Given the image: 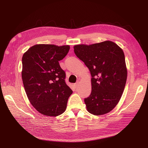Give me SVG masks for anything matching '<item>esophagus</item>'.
<instances>
[{"label": "esophagus", "instance_id": "1", "mask_svg": "<svg viewBox=\"0 0 148 148\" xmlns=\"http://www.w3.org/2000/svg\"><path fill=\"white\" fill-rule=\"evenodd\" d=\"M79 82L78 81V82H77L75 84H74V87L76 88H77L78 87V86H79Z\"/></svg>", "mask_w": 148, "mask_h": 148}]
</instances>
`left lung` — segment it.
I'll use <instances>...</instances> for the list:
<instances>
[{"instance_id":"obj_1","label":"left lung","mask_w":148,"mask_h":148,"mask_svg":"<svg viewBox=\"0 0 148 148\" xmlns=\"http://www.w3.org/2000/svg\"><path fill=\"white\" fill-rule=\"evenodd\" d=\"M74 49L92 76L91 94L84 98L88 111L97 116L110 112L119 103L126 84L127 69L123 50L110 41L76 45Z\"/></svg>"}]
</instances>
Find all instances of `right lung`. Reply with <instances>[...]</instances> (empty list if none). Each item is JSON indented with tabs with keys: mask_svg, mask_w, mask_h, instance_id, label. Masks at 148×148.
I'll list each match as a JSON object with an SVG mask.
<instances>
[{
	"mask_svg": "<svg viewBox=\"0 0 148 148\" xmlns=\"http://www.w3.org/2000/svg\"><path fill=\"white\" fill-rule=\"evenodd\" d=\"M69 48V45L36 44L23 56L21 76L26 95L31 104L44 115L54 117L63 113L73 93L59 63Z\"/></svg>",
	"mask_w": 148,
	"mask_h": 148,
	"instance_id": "add662e5",
	"label": "right lung"
}]
</instances>
